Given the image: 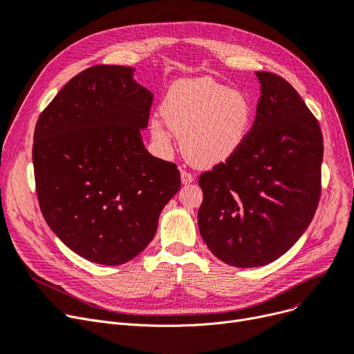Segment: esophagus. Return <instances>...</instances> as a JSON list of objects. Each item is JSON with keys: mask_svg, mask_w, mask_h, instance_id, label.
Masks as SVG:
<instances>
[{"mask_svg": "<svg viewBox=\"0 0 354 354\" xmlns=\"http://www.w3.org/2000/svg\"><path fill=\"white\" fill-rule=\"evenodd\" d=\"M180 180H182V184H191V182L194 180V175L191 172H188V170L182 169L180 170Z\"/></svg>", "mask_w": 354, "mask_h": 354, "instance_id": "1", "label": "esophagus"}]
</instances>
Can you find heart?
<instances>
[{
  "mask_svg": "<svg viewBox=\"0 0 354 354\" xmlns=\"http://www.w3.org/2000/svg\"><path fill=\"white\" fill-rule=\"evenodd\" d=\"M166 125L182 137L188 160L197 166H213L236 151L250 133L254 118L252 102L243 91L230 90L213 78H191L172 84L162 103ZM163 121L151 120V134L167 140Z\"/></svg>",
  "mask_w": 354,
  "mask_h": 354,
  "instance_id": "heart-1",
  "label": "heart"
}]
</instances>
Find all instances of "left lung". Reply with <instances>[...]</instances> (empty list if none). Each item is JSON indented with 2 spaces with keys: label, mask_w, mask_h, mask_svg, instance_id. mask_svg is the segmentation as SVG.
<instances>
[{
  "label": "left lung",
  "mask_w": 354,
  "mask_h": 354,
  "mask_svg": "<svg viewBox=\"0 0 354 354\" xmlns=\"http://www.w3.org/2000/svg\"><path fill=\"white\" fill-rule=\"evenodd\" d=\"M261 97L242 146L201 174L200 233L223 263L261 267L302 236L321 198L318 120L283 77L258 71Z\"/></svg>",
  "instance_id": "1"
}]
</instances>
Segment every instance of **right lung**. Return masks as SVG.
<instances>
[{"instance_id": "right-lung-1", "label": "right lung", "mask_w": 354, "mask_h": 354, "mask_svg": "<svg viewBox=\"0 0 354 354\" xmlns=\"http://www.w3.org/2000/svg\"><path fill=\"white\" fill-rule=\"evenodd\" d=\"M151 102L131 68L95 65L73 77L36 122L39 207L57 236L91 263L137 257L180 188L178 166L142 144Z\"/></svg>"}]
</instances>
